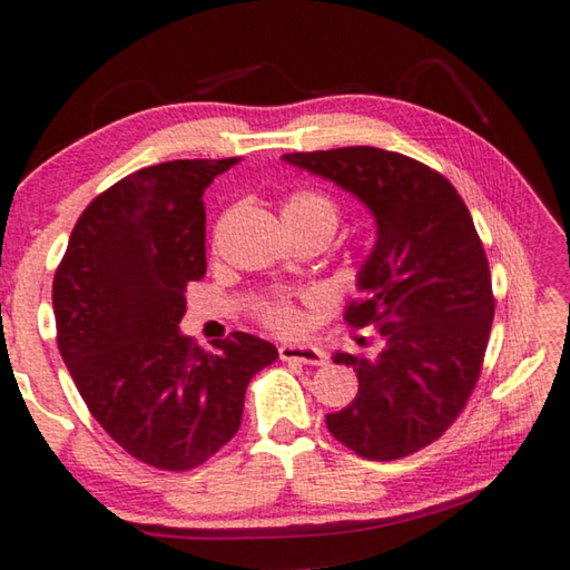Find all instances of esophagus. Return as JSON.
<instances>
[{
	"label": "esophagus",
	"mask_w": 570,
	"mask_h": 570,
	"mask_svg": "<svg viewBox=\"0 0 570 570\" xmlns=\"http://www.w3.org/2000/svg\"><path fill=\"white\" fill-rule=\"evenodd\" d=\"M278 356L284 362H302V364H312V366H322L326 364V354L316 346H304V344H284L278 350Z\"/></svg>",
	"instance_id": "34e87169"
}]
</instances>
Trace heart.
Masks as SVG:
<instances>
[{"label": "heart", "mask_w": 570, "mask_h": 570, "mask_svg": "<svg viewBox=\"0 0 570 570\" xmlns=\"http://www.w3.org/2000/svg\"><path fill=\"white\" fill-rule=\"evenodd\" d=\"M284 220L292 228H320L324 234L334 236L336 226L342 220V208L330 193L316 188H296L284 198ZM258 322L266 330H274L278 334H294L302 330L304 316L298 312L296 304L286 296H274L256 308Z\"/></svg>", "instance_id": "heart-1"}]
</instances>
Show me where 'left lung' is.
Returning <instances> with one entry per match:
<instances>
[{
	"label": "left lung",
	"mask_w": 570,
	"mask_h": 570,
	"mask_svg": "<svg viewBox=\"0 0 570 570\" xmlns=\"http://www.w3.org/2000/svg\"><path fill=\"white\" fill-rule=\"evenodd\" d=\"M284 160L360 196L377 218V246L346 306L374 326L382 352L334 354L356 372L350 407L326 414L332 435L366 460H400L445 435L480 380L495 316L485 248L455 186L402 153L352 146L286 153Z\"/></svg>",
	"instance_id": "left-lung-1"
}]
</instances>
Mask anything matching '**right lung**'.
Listing matches in <instances>:
<instances>
[{"instance_id": "1", "label": "right lung", "mask_w": 570, "mask_h": 570, "mask_svg": "<svg viewBox=\"0 0 570 570\" xmlns=\"http://www.w3.org/2000/svg\"><path fill=\"white\" fill-rule=\"evenodd\" d=\"M240 158L135 170L90 200L55 272L57 346L100 428L135 460L183 472L236 435L250 377L276 346L234 332L206 352L180 336L206 276L204 193Z\"/></svg>"}]
</instances>
